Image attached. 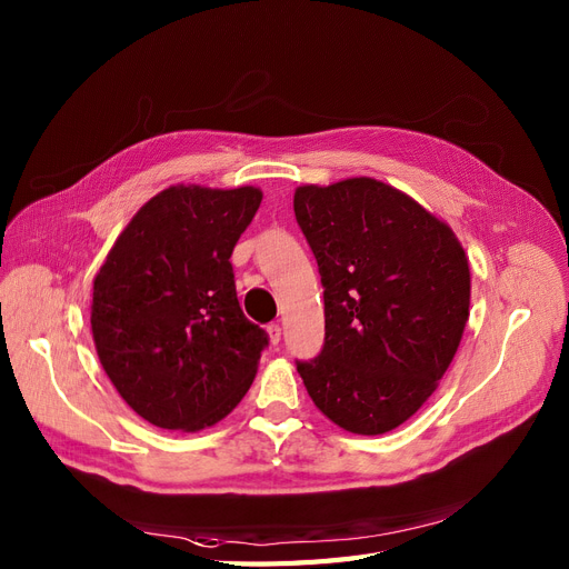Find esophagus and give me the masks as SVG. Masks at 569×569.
<instances>
[{"label": "esophagus", "instance_id": "1", "mask_svg": "<svg viewBox=\"0 0 569 569\" xmlns=\"http://www.w3.org/2000/svg\"><path fill=\"white\" fill-rule=\"evenodd\" d=\"M267 333H269V342L277 347L281 342V326L279 323H269L267 326Z\"/></svg>", "mask_w": 569, "mask_h": 569}]
</instances>
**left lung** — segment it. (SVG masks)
<instances>
[{"label": "left lung", "instance_id": "left-lung-1", "mask_svg": "<svg viewBox=\"0 0 569 569\" xmlns=\"http://www.w3.org/2000/svg\"><path fill=\"white\" fill-rule=\"evenodd\" d=\"M292 208L326 317L321 352L296 361L298 373L342 430L390 432L426 405L463 338L466 250L442 219L371 177L298 187Z\"/></svg>", "mask_w": 569, "mask_h": 569}]
</instances>
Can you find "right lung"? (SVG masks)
Segmentation results:
<instances>
[{"label":"right lung","mask_w":569,"mask_h":569,"mask_svg":"<svg viewBox=\"0 0 569 569\" xmlns=\"http://www.w3.org/2000/svg\"><path fill=\"white\" fill-rule=\"evenodd\" d=\"M262 203L254 187H170L124 227L94 279L91 336L143 420L196 432L241 401L269 345L246 319L229 262Z\"/></svg>","instance_id":"1"}]
</instances>
